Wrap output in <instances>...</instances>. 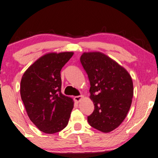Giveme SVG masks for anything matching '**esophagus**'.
I'll return each mask as SVG.
<instances>
[{
  "label": "esophagus",
  "instance_id": "1",
  "mask_svg": "<svg viewBox=\"0 0 158 158\" xmlns=\"http://www.w3.org/2000/svg\"><path fill=\"white\" fill-rule=\"evenodd\" d=\"M83 98V96L82 95H79V96H75V97L74 98V100L77 102H79Z\"/></svg>",
  "mask_w": 158,
  "mask_h": 158
}]
</instances>
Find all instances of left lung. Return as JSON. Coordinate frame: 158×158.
<instances>
[{"mask_svg": "<svg viewBox=\"0 0 158 158\" xmlns=\"http://www.w3.org/2000/svg\"><path fill=\"white\" fill-rule=\"evenodd\" d=\"M80 61L89 77L90 98L95 106L88 122L101 132H111L121 124L130 110L134 91L131 76L101 52H85Z\"/></svg>", "mask_w": 158, "mask_h": 158, "instance_id": "1", "label": "left lung"}]
</instances>
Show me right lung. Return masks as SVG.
Returning a JSON list of instances; mask_svg holds the SVG:
<instances>
[{
  "mask_svg": "<svg viewBox=\"0 0 158 158\" xmlns=\"http://www.w3.org/2000/svg\"><path fill=\"white\" fill-rule=\"evenodd\" d=\"M73 52L49 53L26 69L20 94L31 121L44 133L54 134L68 123L73 99L61 93L60 70Z\"/></svg>",
  "mask_w": 158,
  "mask_h": 158,
  "instance_id": "add662e5",
  "label": "right lung"
}]
</instances>
